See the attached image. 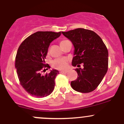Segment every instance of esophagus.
I'll use <instances>...</instances> for the list:
<instances>
[{
  "mask_svg": "<svg viewBox=\"0 0 124 124\" xmlns=\"http://www.w3.org/2000/svg\"><path fill=\"white\" fill-rule=\"evenodd\" d=\"M68 72V70H61L60 71L61 73H66Z\"/></svg>",
  "mask_w": 124,
  "mask_h": 124,
  "instance_id": "esophagus-1",
  "label": "esophagus"
}]
</instances>
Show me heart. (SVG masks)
I'll return each mask as SVG.
<instances>
[{"label": "heart", "instance_id": "heart-1", "mask_svg": "<svg viewBox=\"0 0 124 124\" xmlns=\"http://www.w3.org/2000/svg\"><path fill=\"white\" fill-rule=\"evenodd\" d=\"M66 40L61 41L60 44H62L63 42H65ZM67 63H68V59L66 58H58V59H55L52 61V65L54 68H56L58 69H65L67 66Z\"/></svg>", "mask_w": 124, "mask_h": 124}]
</instances>
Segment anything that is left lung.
<instances>
[{"label":"left lung","instance_id":"8db88e82","mask_svg":"<svg viewBox=\"0 0 124 124\" xmlns=\"http://www.w3.org/2000/svg\"><path fill=\"white\" fill-rule=\"evenodd\" d=\"M62 33L73 44L72 64L78 67L75 69L78 78L71 82V86L80 93L94 90L108 70V52L106 45L96 32L89 30L79 28ZM81 63L83 68H80Z\"/></svg>","mask_w":124,"mask_h":124}]
</instances>
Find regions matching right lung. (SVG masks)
<instances>
[{
    "label": "right lung",
    "instance_id": "add662e5",
    "mask_svg": "<svg viewBox=\"0 0 124 124\" xmlns=\"http://www.w3.org/2000/svg\"><path fill=\"white\" fill-rule=\"evenodd\" d=\"M61 35V32L38 31L27 38L18 48L15 61L17 73L21 86L32 96L44 97L53 92L59 71L52 69L45 75L41 72L50 68L45 61L48 47Z\"/></svg>",
    "mask_w": 124,
    "mask_h": 124
}]
</instances>
